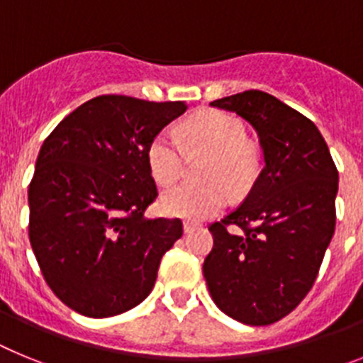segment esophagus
<instances>
[{"mask_svg": "<svg viewBox=\"0 0 363 363\" xmlns=\"http://www.w3.org/2000/svg\"><path fill=\"white\" fill-rule=\"evenodd\" d=\"M198 227H200V223H198V221H184V230L185 233H192V230L194 229H198Z\"/></svg>", "mask_w": 363, "mask_h": 363, "instance_id": "obj_1", "label": "esophagus"}]
</instances>
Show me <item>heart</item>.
I'll return each instance as SVG.
<instances>
[{
	"label": "heart",
	"instance_id": "b5f03b06",
	"mask_svg": "<svg viewBox=\"0 0 363 363\" xmlns=\"http://www.w3.org/2000/svg\"><path fill=\"white\" fill-rule=\"evenodd\" d=\"M184 140L171 129L160 130L147 147L152 178L163 187L174 185L185 172L187 148L192 156H209L203 167L205 185H179L162 196V211L169 216L207 218L216 214L234 192L245 191L256 174L258 158L242 121L221 111H201L184 125Z\"/></svg>",
	"mask_w": 363,
	"mask_h": 363
}]
</instances>
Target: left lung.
<instances>
[{"instance_id":"left-lung-1","label":"left lung","mask_w":363,"mask_h":363,"mask_svg":"<svg viewBox=\"0 0 363 363\" xmlns=\"http://www.w3.org/2000/svg\"><path fill=\"white\" fill-rule=\"evenodd\" d=\"M211 105L255 127L265 167L238 209L209 225L203 277L227 316L269 325L296 309L318 277L335 234L338 171L316 125L274 96L245 91Z\"/></svg>"}]
</instances>
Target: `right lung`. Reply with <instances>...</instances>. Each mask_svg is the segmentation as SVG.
Returning <instances> with one entry per match:
<instances>
[{
    "label": "right lung",
    "mask_w": 363,
    "mask_h": 363,
    "mask_svg": "<svg viewBox=\"0 0 363 363\" xmlns=\"http://www.w3.org/2000/svg\"><path fill=\"white\" fill-rule=\"evenodd\" d=\"M187 111L184 101L105 94L47 136L28 185V238L52 293L91 318L142 303L184 234L182 220L143 216L158 189L147 147Z\"/></svg>",
    "instance_id": "add662e5"
}]
</instances>
